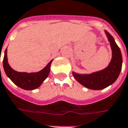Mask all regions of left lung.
I'll return each instance as SVG.
<instances>
[{
  "label": "left lung",
  "instance_id": "8db88e82",
  "mask_svg": "<svg viewBox=\"0 0 128 128\" xmlns=\"http://www.w3.org/2000/svg\"><path fill=\"white\" fill-rule=\"evenodd\" d=\"M112 51V57L106 68L91 74H81L73 72L74 78L82 85L92 90H101L112 84L119 76L122 68V57L120 48L112 35L104 30Z\"/></svg>",
  "mask_w": 128,
  "mask_h": 128
}]
</instances>
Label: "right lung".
Masks as SVG:
<instances>
[{
  "mask_svg": "<svg viewBox=\"0 0 128 128\" xmlns=\"http://www.w3.org/2000/svg\"><path fill=\"white\" fill-rule=\"evenodd\" d=\"M52 60H51L44 68L38 72H19L12 68L8 64L6 49L3 57V68L7 76L16 85L24 90H31L40 87L49 76Z\"/></svg>",
  "mask_w": 128,
  "mask_h": 128,
  "instance_id": "1",
  "label": "right lung"
}]
</instances>
